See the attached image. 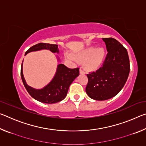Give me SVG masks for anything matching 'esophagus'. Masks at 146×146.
Segmentation results:
<instances>
[{
	"label": "esophagus",
	"instance_id": "obj_1",
	"mask_svg": "<svg viewBox=\"0 0 146 146\" xmlns=\"http://www.w3.org/2000/svg\"><path fill=\"white\" fill-rule=\"evenodd\" d=\"M80 74H84L85 73V71H84V70H83L82 68H80Z\"/></svg>",
	"mask_w": 146,
	"mask_h": 146
}]
</instances>
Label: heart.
Segmentation results:
<instances>
[{"instance_id":"obj_1","label":"heart","mask_w":146,"mask_h":146,"mask_svg":"<svg viewBox=\"0 0 146 146\" xmlns=\"http://www.w3.org/2000/svg\"><path fill=\"white\" fill-rule=\"evenodd\" d=\"M75 57L82 61L88 58L86 62V68L89 70H96L102 64L105 57V51L103 48L95 49L94 48H90L76 55ZM66 58L68 60H75V57L69 54H66Z\"/></svg>"}]
</instances>
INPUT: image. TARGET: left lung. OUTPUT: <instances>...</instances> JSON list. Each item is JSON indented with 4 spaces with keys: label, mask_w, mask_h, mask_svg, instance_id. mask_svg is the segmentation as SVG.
I'll use <instances>...</instances> for the list:
<instances>
[{
    "label": "left lung",
    "mask_w": 146,
    "mask_h": 146,
    "mask_svg": "<svg viewBox=\"0 0 146 146\" xmlns=\"http://www.w3.org/2000/svg\"><path fill=\"white\" fill-rule=\"evenodd\" d=\"M102 40L108 51L102 66L87 74L86 93L96 100H106L117 95L126 82L130 71L126 49L113 38Z\"/></svg>",
    "instance_id": "1"
}]
</instances>
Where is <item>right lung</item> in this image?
<instances>
[{
    "mask_svg": "<svg viewBox=\"0 0 146 146\" xmlns=\"http://www.w3.org/2000/svg\"><path fill=\"white\" fill-rule=\"evenodd\" d=\"M49 49L53 53H58V45L47 43H38L31 47L26 51L25 55L34 51ZM79 75V68L70 69L63 64H58L57 70L53 80L46 87L41 90L32 88L27 84L23 72V63L21 65V75L22 80L27 91L32 97L39 102L46 104L58 102L65 98L71 84Z\"/></svg>",
    "mask_w": 146,
    "mask_h": 146,
    "instance_id": "add662e5",
    "label": "right lung"
}]
</instances>
